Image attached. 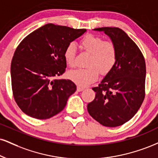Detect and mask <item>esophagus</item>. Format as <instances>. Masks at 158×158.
Listing matches in <instances>:
<instances>
[{"instance_id":"esophagus-1","label":"esophagus","mask_w":158,"mask_h":158,"mask_svg":"<svg viewBox=\"0 0 158 158\" xmlns=\"http://www.w3.org/2000/svg\"><path fill=\"white\" fill-rule=\"evenodd\" d=\"M85 90V87H80V86H78L77 87V91H79V92H81V91L84 90Z\"/></svg>"}]
</instances>
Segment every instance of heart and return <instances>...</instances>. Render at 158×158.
<instances>
[{
    "label": "heart",
    "mask_w": 158,
    "mask_h": 158,
    "mask_svg": "<svg viewBox=\"0 0 158 158\" xmlns=\"http://www.w3.org/2000/svg\"><path fill=\"white\" fill-rule=\"evenodd\" d=\"M80 47L89 54L85 68L71 71L68 78L79 86L85 87L94 82L99 73L106 75L115 65L117 59L116 48L113 43L104 41L99 36L85 35L80 40ZM76 48L73 44L68 45L64 51V59L69 67L75 66Z\"/></svg>",
    "instance_id": "obj_1"
}]
</instances>
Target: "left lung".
I'll return each mask as SVG.
<instances>
[{
    "label": "left lung",
    "mask_w": 158,
    "mask_h": 158,
    "mask_svg": "<svg viewBox=\"0 0 158 158\" xmlns=\"http://www.w3.org/2000/svg\"><path fill=\"white\" fill-rule=\"evenodd\" d=\"M115 45V65L102 79L87 111L96 121L108 127L121 126L135 115L145 97V60L134 41L119 28L102 27Z\"/></svg>",
    "instance_id": "8db88e82"
}]
</instances>
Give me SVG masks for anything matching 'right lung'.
Instances as JSON below:
<instances>
[{
    "instance_id": "right-lung-1",
    "label": "right lung",
    "mask_w": 158,
    "mask_h": 158,
    "mask_svg": "<svg viewBox=\"0 0 158 158\" xmlns=\"http://www.w3.org/2000/svg\"><path fill=\"white\" fill-rule=\"evenodd\" d=\"M86 29L45 25L23 40L11 63L13 96L26 115L50 118L62 111L77 86L69 79H56L64 73V51Z\"/></svg>"
}]
</instances>
